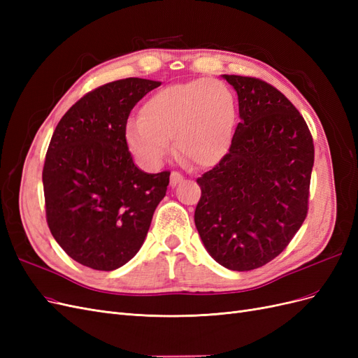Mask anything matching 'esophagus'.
<instances>
[{
    "label": "esophagus",
    "instance_id": "1",
    "mask_svg": "<svg viewBox=\"0 0 358 358\" xmlns=\"http://www.w3.org/2000/svg\"><path fill=\"white\" fill-rule=\"evenodd\" d=\"M182 180H183V176L179 171H171V175H170V185L171 187H176L178 183H180Z\"/></svg>",
    "mask_w": 358,
    "mask_h": 358
}]
</instances>
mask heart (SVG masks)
Masks as SVG:
<instances>
[{"label":"heart","mask_w":358,"mask_h":358,"mask_svg":"<svg viewBox=\"0 0 358 358\" xmlns=\"http://www.w3.org/2000/svg\"><path fill=\"white\" fill-rule=\"evenodd\" d=\"M237 121L231 90L216 79L170 85L152 94L129 121L125 140L146 167H158L170 150L196 167H212L229 150Z\"/></svg>","instance_id":"1"}]
</instances>
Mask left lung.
<instances>
[{"label": "left lung", "mask_w": 358, "mask_h": 358, "mask_svg": "<svg viewBox=\"0 0 358 358\" xmlns=\"http://www.w3.org/2000/svg\"><path fill=\"white\" fill-rule=\"evenodd\" d=\"M239 99L229 152L197 183L194 221L221 266L246 272L272 262L308 215L313 140L308 124L270 83L224 74Z\"/></svg>", "instance_id": "8db88e82"}]
</instances>
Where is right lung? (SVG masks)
<instances>
[{
    "instance_id": "right-lung-1",
    "label": "right lung",
    "mask_w": 358,
    "mask_h": 358,
    "mask_svg": "<svg viewBox=\"0 0 358 358\" xmlns=\"http://www.w3.org/2000/svg\"><path fill=\"white\" fill-rule=\"evenodd\" d=\"M161 83L128 78L85 94L61 117L43 166L46 221L69 257L110 272L142 248L170 171L134 166L125 129L133 107Z\"/></svg>"
}]
</instances>
